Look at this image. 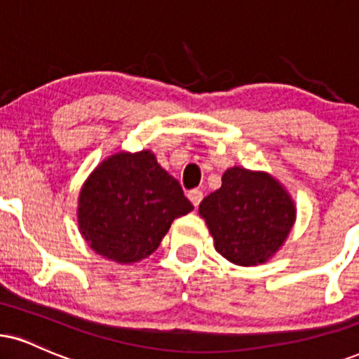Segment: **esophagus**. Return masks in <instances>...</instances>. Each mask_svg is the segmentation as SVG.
Instances as JSON below:
<instances>
[{
  "label": "esophagus",
  "mask_w": 359,
  "mask_h": 359,
  "mask_svg": "<svg viewBox=\"0 0 359 359\" xmlns=\"http://www.w3.org/2000/svg\"><path fill=\"white\" fill-rule=\"evenodd\" d=\"M187 197H189V201H191L192 204L197 207L202 202V198H204V192L198 191V189H194V191H191V192L187 194Z\"/></svg>",
  "instance_id": "esophagus-1"
}]
</instances>
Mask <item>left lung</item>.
I'll return each instance as SVG.
<instances>
[{
    "instance_id": "left-lung-1",
    "label": "left lung",
    "mask_w": 359,
    "mask_h": 359,
    "mask_svg": "<svg viewBox=\"0 0 359 359\" xmlns=\"http://www.w3.org/2000/svg\"><path fill=\"white\" fill-rule=\"evenodd\" d=\"M214 237L215 250L237 266L267 261L283 245L296 219L291 197L262 172L232 167L219 191L198 205Z\"/></svg>"
}]
</instances>
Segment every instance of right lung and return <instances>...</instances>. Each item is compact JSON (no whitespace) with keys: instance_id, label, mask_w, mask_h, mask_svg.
<instances>
[{"instance_id":"obj_1","label":"right lung","mask_w":359,"mask_h":359,"mask_svg":"<svg viewBox=\"0 0 359 359\" xmlns=\"http://www.w3.org/2000/svg\"><path fill=\"white\" fill-rule=\"evenodd\" d=\"M194 209L149 150L102 162L80 192L79 226L90 248L128 264L154 252L170 224Z\"/></svg>"}]
</instances>
